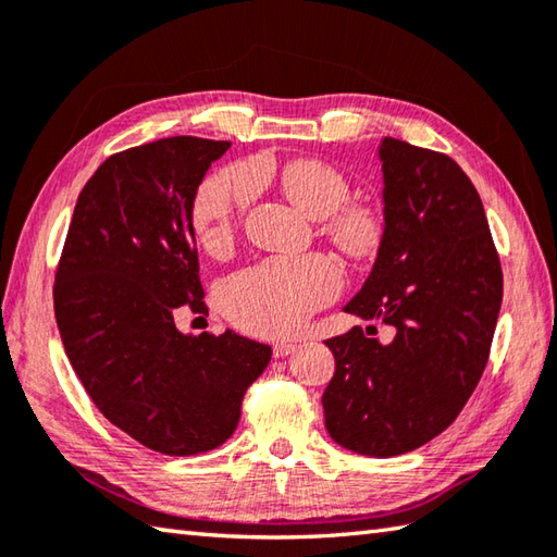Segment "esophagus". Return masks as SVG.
Wrapping results in <instances>:
<instances>
[{"label": "esophagus", "instance_id": "1", "mask_svg": "<svg viewBox=\"0 0 557 557\" xmlns=\"http://www.w3.org/2000/svg\"><path fill=\"white\" fill-rule=\"evenodd\" d=\"M294 347H297V345L289 343V341H277L275 345H272V355H275L277 359L280 357H287V355L294 352Z\"/></svg>", "mask_w": 557, "mask_h": 557}]
</instances>
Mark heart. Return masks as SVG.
Wrapping results in <instances>:
<instances>
[{"mask_svg":"<svg viewBox=\"0 0 557 557\" xmlns=\"http://www.w3.org/2000/svg\"><path fill=\"white\" fill-rule=\"evenodd\" d=\"M280 188L311 220H323V232L345 256L364 260L376 253L384 222L374 207L350 200V181L333 163L294 159L277 173ZM256 198V178L244 166H232L205 178L193 200V226L210 253L234 244L238 222ZM343 275L329 256L268 258L228 277L220 304L238 329L277 337L299 331L313 311L337 297Z\"/></svg>","mask_w":557,"mask_h":557,"instance_id":"b5f03b06","label":"heart"}]
</instances>
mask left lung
<instances>
[{
	"label": "left lung",
	"instance_id": "8db88e82",
	"mask_svg": "<svg viewBox=\"0 0 557 557\" xmlns=\"http://www.w3.org/2000/svg\"><path fill=\"white\" fill-rule=\"evenodd\" d=\"M384 238L345 311L384 321L325 345L335 374L323 394L325 430L345 449L398 456L442 434L483 376L503 268L471 178L440 151L384 137Z\"/></svg>",
	"mask_w": 557,
	"mask_h": 557
}]
</instances>
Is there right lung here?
<instances>
[{"label":"right lung","instance_id":"obj_1","mask_svg":"<svg viewBox=\"0 0 557 557\" xmlns=\"http://www.w3.org/2000/svg\"><path fill=\"white\" fill-rule=\"evenodd\" d=\"M232 141L166 137L108 157L84 185L54 272V319L72 369L115 428L169 456L232 437L270 345L234 331L185 335L173 311L205 292L193 200Z\"/></svg>","mask_w":557,"mask_h":557}]
</instances>
